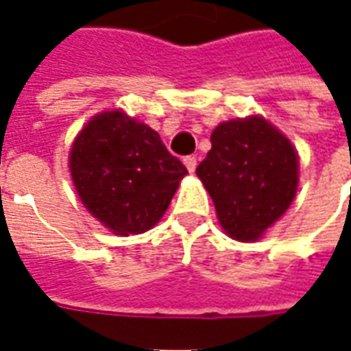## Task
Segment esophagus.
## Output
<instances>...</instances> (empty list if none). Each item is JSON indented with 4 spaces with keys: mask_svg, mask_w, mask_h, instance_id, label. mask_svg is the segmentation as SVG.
<instances>
[{
    "mask_svg": "<svg viewBox=\"0 0 351 351\" xmlns=\"http://www.w3.org/2000/svg\"><path fill=\"white\" fill-rule=\"evenodd\" d=\"M183 164H185V168H187L189 171H191V173H193V171H195V168H197V158H195V156H185V158H183Z\"/></svg>",
    "mask_w": 351,
    "mask_h": 351,
    "instance_id": "1",
    "label": "esophagus"
}]
</instances>
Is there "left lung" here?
<instances>
[{
    "instance_id": "left-lung-1",
    "label": "left lung",
    "mask_w": 351,
    "mask_h": 351,
    "mask_svg": "<svg viewBox=\"0 0 351 351\" xmlns=\"http://www.w3.org/2000/svg\"><path fill=\"white\" fill-rule=\"evenodd\" d=\"M197 176L226 234L250 242L289 209L299 183L297 152L262 117L221 123Z\"/></svg>"
}]
</instances>
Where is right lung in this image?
<instances>
[{
  "instance_id": "right-lung-1",
  "label": "right lung",
  "mask_w": 351,
  "mask_h": 351,
  "mask_svg": "<svg viewBox=\"0 0 351 351\" xmlns=\"http://www.w3.org/2000/svg\"><path fill=\"white\" fill-rule=\"evenodd\" d=\"M70 171L86 209L121 236L152 228L187 173L154 128L123 111L101 113L84 127Z\"/></svg>"
}]
</instances>
